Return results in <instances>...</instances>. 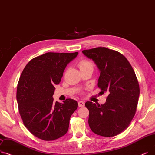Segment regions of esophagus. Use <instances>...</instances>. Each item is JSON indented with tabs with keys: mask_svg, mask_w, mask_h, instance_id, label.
Instances as JSON below:
<instances>
[{
	"mask_svg": "<svg viewBox=\"0 0 155 155\" xmlns=\"http://www.w3.org/2000/svg\"><path fill=\"white\" fill-rule=\"evenodd\" d=\"M78 106L79 107H84L85 106L84 102L82 101H78Z\"/></svg>",
	"mask_w": 155,
	"mask_h": 155,
	"instance_id": "34e87169",
	"label": "esophagus"
}]
</instances>
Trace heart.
<instances>
[{
	"mask_svg": "<svg viewBox=\"0 0 155 155\" xmlns=\"http://www.w3.org/2000/svg\"><path fill=\"white\" fill-rule=\"evenodd\" d=\"M78 67L80 70L86 69V68H92L93 69V64L89 61V60H86L84 59L80 61L78 63Z\"/></svg>",
	"mask_w": 155,
	"mask_h": 155,
	"instance_id": "heart-1",
	"label": "heart"
}]
</instances>
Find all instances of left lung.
Segmentation results:
<instances>
[{
	"instance_id": "obj_1",
	"label": "left lung",
	"mask_w": 155,
	"mask_h": 155,
	"mask_svg": "<svg viewBox=\"0 0 155 155\" xmlns=\"http://www.w3.org/2000/svg\"><path fill=\"white\" fill-rule=\"evenodd\" d=\"M100 71L97 85L108 94L106 103L100 105L87 101L89 125L97 135L113 137L129 127L136 111L139 85L132 66L120 52L106 48L84 50Z\"/></svg>"
}]
</instances>
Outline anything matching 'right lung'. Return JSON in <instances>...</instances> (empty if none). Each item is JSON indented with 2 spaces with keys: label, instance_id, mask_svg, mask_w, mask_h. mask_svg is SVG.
I'll use <instances>...</instances> for the list:
<instances>
[{
  "label": "right lung",
  "instance_id": "obj_1",
  "mask_svg": "<svg viewBox=\"0 0 155 155\" xmlns=\"http://www.w3.org/2000/svg\"><path fill=\"white\" fill-rule=\"evenodd\" d=\"M78 52H48L26 65L17 86L16 99L25 126L37 137L53 140L65 135L78 103L66 99L54 102L55 85L61 82L67 64Z\"/></svg>",
  "mask_w": 155,
  "mask_h": 155
}]
</instances>
